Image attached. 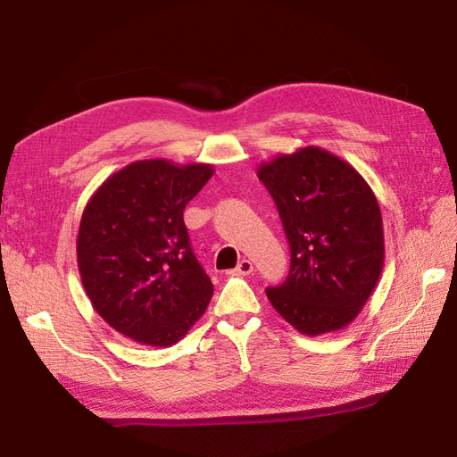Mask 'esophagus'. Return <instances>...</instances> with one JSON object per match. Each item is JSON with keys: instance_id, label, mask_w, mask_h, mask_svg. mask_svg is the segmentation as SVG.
Masks as SVG:
<instances>
[{"instance_id": "34e87169", "label": "esophagus", "mask_w": 457, "mask_h": 457, "mask_svg": "<svg viewBox=\"0 0 457 457\" xmlns=\"http://www.w3.org/2000/svg\"><path fill=\"white\" fill-rule=\"evenodd\" d=\"M252 272H253V262L250 259H242L238 262V267L232 270V274H237V276H247V274H252Z\"/></svg>"}]
</instances>
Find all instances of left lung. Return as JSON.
Returning a JSON list of instances; mask_svg holds the SVG:
<instances>
[{
    "mask_svg": "<svg viewBox=\"0 0 457 457\" xmlns=\"http://www.w3.org/2000/svg\"><path fill=\"white\" fill-rule=\"evenodd\" d=\"M289 244L287 278L270 305L305 336L351 324L376 287L385 244L379 204L353 165L318 146L261 163Z\"/></svg>",
    "mask_w": 457,
    "mask_h": 457,
    "instance_id": "1",
    "label": "left lung"
}]
</instances>
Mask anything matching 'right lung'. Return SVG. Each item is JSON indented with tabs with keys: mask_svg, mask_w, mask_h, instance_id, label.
<instances>
[{
	"mask_svg": "<svg viewBox=\"0 0 457 457\" xmlns=\"http://www.w3.org/2000/svg\"><path fill=\"white\" fill-rule=\"evenodd\" d=\"M212 175L210 163L133 162L106 179L81 215V284L103 320L137 343L170 347L213 295L183 219Z\"/></svg>",
	"mask_w": 457,
	"mask_h": 457,
	"instance_id": "obj_1",
	"label": "right lung"
}]
</instances>
